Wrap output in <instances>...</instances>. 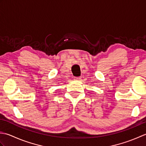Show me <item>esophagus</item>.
Instances as JSON below:
<instances>
[{"label": "esophagus", "instance_id": "34e87169", "mask_svg": "<svg viewBox=\"0 0 146 146\" xmlns=\"http://www.w3.org/2000/svg\"><path fill=\"white\" fill-rule=\"evenodd\" d=\"M75 78L76 80H80V77H76Z\"/></svg>", "mask_w": 146, "mask_h": 146}]
</instances>
